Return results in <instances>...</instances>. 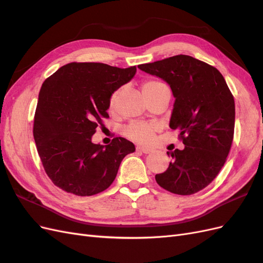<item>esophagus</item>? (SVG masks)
<instances>
[{
  "instance_id": "obj_1",
  "label": "esophagus",
  "mask_w": 263,
  "mask_h": 263,
  "mask_svg": "<svg viewBox=\"0 0 263 263\" xmlns=\"http://www.w3.org/2000/svg\"><path fill=\"white\" fill-rule=\"evenodd\" d=\"M137 150L141 151V153H144V154H150L151 151H153V149H151V148L144 147V146H137Z\"/></svg>"
}]
</instances>
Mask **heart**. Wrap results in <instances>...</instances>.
Returning a JSON list of instances; mask_svg holds the SVG:
<instances>
[{"label":"heart","instance_id":"b5f03b06","mask_svg":"<svg viewBox=\"0 0 263 263\" xmlns=\"http://www.w3.org/2000/svg\"><path fill=\"white\" fill-rule=\"evenodd\" d=\"M160 84H162V83L158 82V81H147L144 83V85H142V91L144 92L151 91ZM117 94H118V92L114 93L113 97L110 98V106L112 107L114 106L115 102H116ZM154 132H155L154 126L148 125V124L134 123V124H130L129 126L126 127L124 130V134L127 137L133 139V140H136L139 142H149L151 140V138H153Z\"/></svg>","mask_w":263,"mask_h":263}]
</instances>
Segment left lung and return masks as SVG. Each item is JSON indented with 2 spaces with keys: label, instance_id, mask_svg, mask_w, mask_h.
Instances as JSON below:
<instances>
[{
  "label": "left lung",
  "instance_id": "8db88e82",
  "mask_svg": "<svg viewBox=\"0 0 263 263\" xmlns=\"http://www.w3.org/2000/svg\"><path fill=\"white\" fill-rule=\"evenodd\" d=\"M138 68L169 84L174 100L170 128L180 129L184 149L168 151L169 168L156 181L174 194L190 195L216 178L234 138L235 101L224 77L191 55L145 63Z\"/></svg>",
  "mask_w": 263,
  "mask_h": 263
}]
</instances>
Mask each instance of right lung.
I'll use <instances>...</instances> for the list:
<instances>
[{
	"instance_id": "1",
	"label": "right lung",
	"mask_w": 263,
	"mask_h": 263,
	"mask_svg": "<svg viewBox=\"0 0 263 263\" xmlns=\"http://www.w3.org/2000/svg\"><path fill=\"white\" fill-rule=\"evenodd\" d=\"M100 62H71L44 81L34 118V139L47 176L67 193L91 196L106 190L123 159L135 151L132 141L116 137L93 144L110 98L136 74Z\"/></svg>"
}]
</instances>
